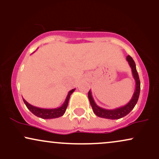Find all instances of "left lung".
Listing matches in <instances>:
<instances>
[{"instance_id": "1", "label": "left lung", "mask_w": 159, "mask_h": 159, "mask_svg": "<svg viewBox=\"0 0 159 159\" xmlns=\"http://www.w3.org/2000/svg\"><path fill=\"white\" fill-rule=\"evenodd\" d=\"M126 60L129 63V66H130L131 69H132V72L133 75V78H134V81H135V90H134V94H133L132 98L130 101L128 102L126 105H123L120 107L115 109H111V110H108V109L103 108L98 106L95 102L92 96V93L90 90L88 93V98L90 100V102L91 106H92L93 111L94 114L96 116H99V117L105 118V119H109V120H118L120 118L124 117L130 113V111L134 108L135 105L138 102V98H139L140 95V82L139 79V76H138V73L137 72L136 69V65L134 61H133L132 57L129 55L127 56Z\"/></svg>"}]
</instances>
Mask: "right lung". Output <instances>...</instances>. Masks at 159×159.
Masks as SVG:
<instances>
[{"instance_id": "right-lung-1", "label": "right lung", "mask_w": 159, "mask_h": 159, "mask_svg": "<svg viewBox=\"0 0 159 159\" xmlns=\"http://www.w3.org/2000/svg\"><path fill=\"white\" fill-rule=\"evenodd\" d=\"M75 90V89H72L69 91L63 105L61 106L56 107V108H41V107H35L29 104L25 98H23V101L28 110L31 111L35 116L42 118V119H54V118L60 117L64 114L66 107L68 106V102L71 94L74 92Z\"/></svg>"}]
</instances>
